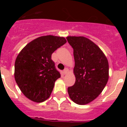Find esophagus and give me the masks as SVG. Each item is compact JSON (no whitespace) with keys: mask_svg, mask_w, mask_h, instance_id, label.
Returning <instances> with one entry per match:
<instances>
[{"mask_svg":"<svg viewBox=\"0 0 127 127\" xmlns=\"http://www.w3.org/2000/svg\"><path fill=\"white\" fill-rule=\"evenodd\" d=\"M68 72H69L68 69H67V68L65 69L63 71V74H64V75H66V74H67V73H68Z\"/></svg>","mask_w":127,"mask_h":127,"instance_id":"esophagus-1","label":"esophagus"}]
</instances>
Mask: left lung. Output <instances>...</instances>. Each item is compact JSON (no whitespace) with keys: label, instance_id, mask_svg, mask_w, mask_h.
<instances>
[{"label":"left lung","instance_id":"1","mask_svg":"<svg viewBox=\"0 0 127 127\" xmlns=\"http://www.w3.org/2000/svg\"><path fill=\"white\" fill-rule=\"evenodd\" d=\"M74 50V85L67 88L73 102L85 105L95 99L103 92L109 79V63L99 47L83 36H67Z\"/></svg>","mask_w":127,"mask_h":127}]
</instances>
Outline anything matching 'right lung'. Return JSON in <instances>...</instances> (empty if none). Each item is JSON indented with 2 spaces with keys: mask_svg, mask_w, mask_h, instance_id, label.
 I'll return each mask as SVG.
<instances>
[{
  "mask_svg": "<svg viewBox=\"0 0 127 127\" xmlns=\"http://www.w3.org/2000/svg\"><path fill=\"white\" fill-rule=\"evenodd\" d=\"M63 37L48 35L36 38L19 53L15 60V81L26 98L42 103L50 96L55 83L61 77L52 55L66 43Z\"/></svg>",
  "mask_w": 127,
  "mask_h": 127,
  "instance_id": "add662e5",
  "label": "right lung"
}]
</instances>
